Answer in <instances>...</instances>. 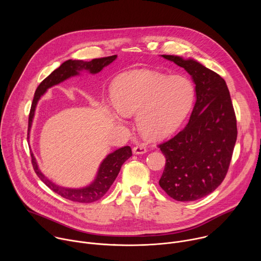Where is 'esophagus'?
I'll list each match as a JSON object with an SVG mask.
<instances>
[{"label": "esophagus", "mask_w": 261, "mask_h": 261, "mask_svg": "<svg viewBox=\"0 0 261 261\" xmlns=\"http://www.w3.org/2000/svg\"><path fill=\"white\" fill-rule=\"evenodd\" d=\"M132 152L135 155H141V154H144V153L147 152V148L145 146H143V145H135L133 147Z\"/></svg>", "instance_id": "esophagus-1"}]
</instances>
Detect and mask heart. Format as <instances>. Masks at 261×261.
<instances>
[{"label": "heart", "mask_w": 261, "mask_h": 261, "mask_svg": "<svg viewBox=\"0 0 261 261\" xmlns=\"http://www.w3.org/2000/svg\"><path fill=\"white\" fill-rule=\"evenodd\" d=\"M111 98L121 117L137 114L140 132L158 139L172 133L187 117L194 101V88L180 75L134 70L115 80Z\"/></svg>", "instance_id": "obj_1"}]
</instances>
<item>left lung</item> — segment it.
Here are the masks:
<instances>
[{
    "label": "left lung",
    "instance_id": "1",
    "mask_svg": "<svg viewBox=\"0 0 261 261\" xmlns=\"http://www.w3.org/2000/svg\"><path fill=\"white\" fill-rule=\"evenodd\" d=\"M162 57L190 74L196 102L186 127L158 145L166 158L159 185L177 201H194L215 191L226 176L238 136L236 114L219 74L193 59Z\"/></svg>",
    "mask_w": 261,
    "mask_h": 261
}]
</instances>
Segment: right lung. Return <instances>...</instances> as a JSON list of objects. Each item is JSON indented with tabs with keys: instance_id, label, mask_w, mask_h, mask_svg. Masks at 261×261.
Masks as SVG:
<instances>
[{
	"instance_id": "1",
	"label": "right lung",
	"mask_w": 261,
	"mask_h": 261,
	"mask_svg": "<svg viewBox=\"0 0 261 261\" xmlns=\"http://www.w3.org/2000/svg\"><path fill=\"white\" fill-rule=\"evenodd\" d=\"M117 57L118 56L115 55V56H110L106 58L94 59L90 62H85L82 60H74V61L68 60L64 62L59 68H57L54 72H51L49 75L38 86V88H37L35 92L31 110H30V116H29V131L33 123L37 103H38L40 97L49 88L66 81L71 76L79 75L80 72L83 70L89 71L92 74H96L100 72L104 67L108 66L110 63H113L117 59ZM131 156H132V151H131V147L128 145L119 148V150L115 151L114 153H110L100 164V167L98 169V172L94 181L91 185L87 186V187L80 188V189L61 187V186H58L51 180H49L40 171L38 164H37L33 154H32V164L36 174L38 175V177L55 193L71 201L89 203V202H94L104 196V194L110 188V186L113 185V182L117 178L124 162L128 160Z\"/></svg>"
}]
</instances>
